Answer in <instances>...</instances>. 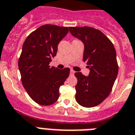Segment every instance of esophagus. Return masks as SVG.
Masks as SVG:
<instances>
[{"label":"esophagus","instance_id":"esophagus-1","mask_svg":"<svg viewBox=\"0 0 135 135\" xmlns=\"http://www.w3.org/2000/svg\"><path fill=\"white\" fill-rule=\"evenodd\" d=\"M74 73H75V71H73V70L71 69V71H70V74H71V75H73Z\"/></svg>","mask_w":135,"mask_h":135}]
</instances>
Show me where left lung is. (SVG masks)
<instances>
[{"label": "left lung", "instance_id": "8db88e82", "mask_svg": "<svg viewBox=\"0 0 135 135\" xmlns=\"http://www.w3.org/2000/svg\"><path fill=\"white\" fill-rule=\"evenodd\" d=\"M73 37L84 44L83 61L86 62L90 72L85 76L75 73V100L85 107L100 104L110 94L118 75L117 53L114 45L101 31L90 27H69Z\"/></svg>", "mask_w": 135, "mask_h": 135}]
</instances>
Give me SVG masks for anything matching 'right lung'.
Returning a JSON list of instances; mask_svg holds the SVG:
<instances>
[{
    "mask_svg": "<svg viewBox=\"0 0 135 135\" xmlns=\"http://www.w3.org/2000/svg\"><path fill=\"white\" fill-rule=\"evenodd\" d=\"M69 28L44 25L30 34L23 45L18 60L22 84L30 97L41 105L57 100L59 89L69 75V68L59 69L49 65Z\"/></svg>",
    "mask_w": 135,
    "mask_h": 135,
    "instance_id": "obj_1",
    "label": "right lung"
}]
</instances>
